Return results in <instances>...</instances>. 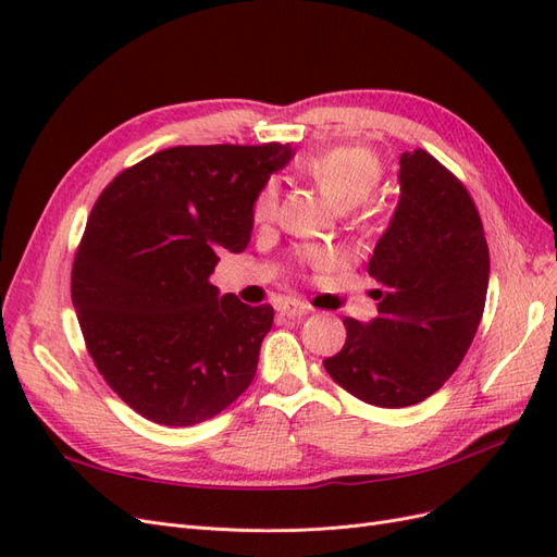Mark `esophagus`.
Listing matches in <instances>:
<instances>
[{"label": "esophagus", "instance_id": "esophagus-1", "mask_svg": "<svg viewBox=\"0 0 557 557\" xmlns=\"http://www.w3.org/2000/svg\"><path fill=\"white\" fill-rule=\"evenodd\" d=\"M276 311L285 318H301V315H307L311 309L299 299H283L276 305Z\"/></svg>", "mask_w": 557, "mask_h": 557}]
</instances>
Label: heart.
<instances>
[{
    "label": "heart",
    "instance_id": "b5f03b06",
    "mask_svg": "<svg viewBox=\"0 0 557 557\" xmlns=\"http://www.w3.org/2000/svg\"><path fill=\"white\" fill-rule=\"evenodd\" d=\"M301 170L318 185L332 207L352 209L376 190L381 181V162L372 150L360 146H336L320 150L301 160ZM278 207V190L267 183L252 205V221L264 225L274 221ZM313 264H325L323 252H309Z\"/></svg>",
    "mask_w": 557,
    "mask_h": 557
}]
</instances>
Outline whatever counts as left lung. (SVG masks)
Segmentation results:
<instances>
[{"instance_id": "1", "label": "left lung", "mask_w": 557, "mask_h": 557, "mask_svg": "<svg viewBox=\"0 0 557 557\" xmlns=\"http://www.w3.org/2000/svg\"><path fill=\"white\" fill-rule=\"evenodd\" d=\"M367 272L379 283V315L344 318L346 344L323 364L352 397L411 407L460 367L491 276L474 199L423 148L399 158V201Z\"/></svg>"}]
</instances>
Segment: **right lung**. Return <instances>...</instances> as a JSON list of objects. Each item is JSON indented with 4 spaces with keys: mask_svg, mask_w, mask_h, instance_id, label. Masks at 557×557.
<instances>
[{
    "mask_svg": "<svg viewBox=\"0 0 557 557\" xmlns=\"http://www.w3.org/2000/svg\"><path fill=\"white\" fill-rule=\"evenodd\" d=\"M293 156L290 144L166 148L95 201L72 301L99 374L153 423H205L256 379L274 309L221 297L209 276L248 246L256 197Z\"/></svg>",
    "mask_w": 557,
    "mask_h": 557,
    "instance_id": "right-lung-1",
    "label": "right lung"
}]
</instances>
